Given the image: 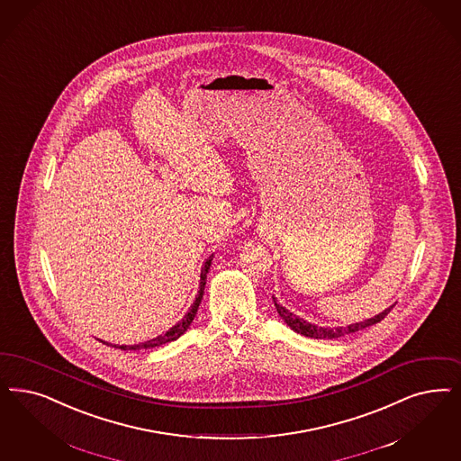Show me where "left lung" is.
Masks as SVG:
<instances>
[{
	"label": "left lung",
	"mask_w": 461,
	"mask_h": 461,
	"mask_svg": "<svg viewBox=\"0 0 461 461\" xmlns=\"http://www.w3.org/2000/svg\"><path fill=\"white\" fill-rule=\"evenodd\" d=\"M272 300H274V306H276L277 313L286 321L287 327H291V330H294L296 334L304 335V337H312V339H339V337H342V335L363 330L366 327H371V325L381 321L383 318L390 313V310L395 306V304H392L390 308H386L384 312H381L380 315L367 318L365 321L352 323V325H348V327H334V329H330V327H318V325H313V323L303 320V318L298 317V315L291 313L283 304H279L274 296H272Z\"/></svg>",
	"instance_id": "8db88e82"
}]
</instances>
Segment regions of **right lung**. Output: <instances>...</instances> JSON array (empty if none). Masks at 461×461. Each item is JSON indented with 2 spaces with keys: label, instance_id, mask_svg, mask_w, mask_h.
Listing matches in <instances>:
<instances>
[{
  "label": "right lung",
  "instance_id": "obj_1",
  "mask_svg": "<svg viewBox=\"0 0 461 461\" xmlns=\"http://www.w3.org/2000/svg\"><path fill=\"white\" fill-rule=\"evenodd\" d=\"M212 257H214V255H209V257H207L206 262H204V266H203V269H201V283H199V291H197V296H195V300H194V303H192L191 308H189V312L185 313V317L182 318L178 323H175L174 327H172L168 332L158 335V337H155V339H149V340H146V342H141V344H134V346H115V344H113L112 348H119L121 350L153 349V348H159V346H163V344L174 342V340H176L180 335L185 334V332H187V329L191 327L192 320H194V317H195V313H197V308H199L201 300H203V294H204V287H206L207 272H209V267H211ZM104 344H105V342H104ZM107 346H109V344H107Z\"/></svg>",
  "mask_w": 461,
  "mask_h": 461
}]
</instances>
